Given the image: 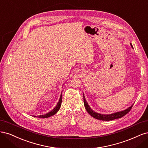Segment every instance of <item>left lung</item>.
I'll list each match as a JSON object with an SVG mask.
<instances>
[{"mask_svg": "<svg viewBox=\"0 0 148 148\" xmlns=\"http://www.w3.org/2000/svg\"><path fill=\"white\" fill-rule=\"evenodd\" d=\"M130 45L133 48V46H132V44H130ZM84 103L85 108V109H86L87 111L88 112L89 114H90V115H91L92 117H93L94 118L98 119V120L104 121H112V120H114V119L122 117L123 116L126 115L127 113L129 112L131 110L132 108L133 107V105H132L130 107L128 108V109H125V110H124V111H122L121 112H117L113 113L111 114H98L97 112H95L92 110V109L90 108V107L88 106V104L87 103L86 100H85L84 95Z\"/></svg>", "mask_w": 148, "mask_h": 148, "instance_id": "8db88e82", "label": "left lung"}]
</instances>
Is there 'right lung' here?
<instances>
[{"label": "right lung", "instance_id": "add662e5", "mask_svg": "<svg viewBox=\"0 0 148 148\" xmlns=\"http://www.w3.org/2000/svg\"><path fill=\"white\" fill-rule=\"evenodd\" d=\"M61 102H62V93H61V97H60V98L59 99V101H58V104H56V107L53 109V110H52L51 111H50V112L47 113L46 114H45V115H40V116H38L37 117H39V118H47V117H50L51 116H53L54 114H55L58 111V110H59L60 107H61ZM34 117H36V116H34Z\"/></svg>", "mask_w": 148, "mask_h": 148}]
</instances>
